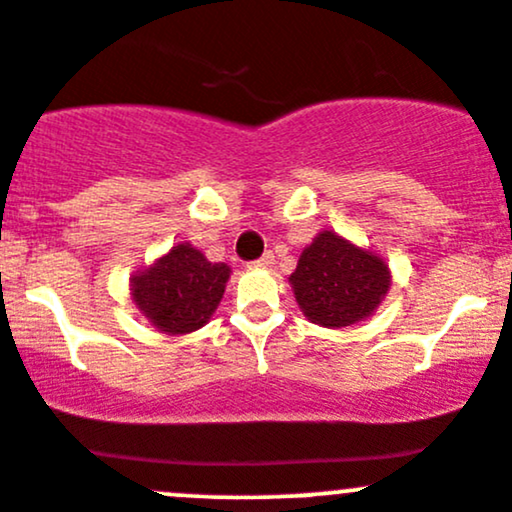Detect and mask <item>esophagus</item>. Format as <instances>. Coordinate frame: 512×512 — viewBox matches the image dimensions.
Segmentation results:
<instances>
[{
	"label": "esophagus",
	"mask_w": 512,
	"mask_h": 512,
	"mask_svg": "<svg viewBox=\"0 0 512 512\" xmlns=\"http://www.w3.org/2000/svg\"><path fill=\"white\" fill-rule=\"evenodd\" d=\"M273 261H276V256L271 254V251H266L261 258H256V261H251V268H271Z\"/></svg>",
	"instance_id": "esophagus-1"
}]
</instances>
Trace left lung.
<instances>
[{
	"mask_svg": "<svg viewBox=\"0 0 512 512\" xmlns=\"http://www.w3.org/2000/svg\"><path fill=\"white\" fill-rule=\"evenodd\" d=\"M290 285L307 320L339 329L376 312L390 288V271L378 254L324 229L300 254Z\"/></svg>",
	"mask_w": 512,
	"mask_h": 512,
	"instance_id": "8db88e82",
	"label": "left lung"
}]
</instances>
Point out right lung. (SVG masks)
<instances>
[{"label": "right lung", "instance_id": "add662e5", "mask_svg": "<svg viewBox=\"0 0 512 512\" xmlns=\"http://www.w3.org/2000/svg\"><path fill=\"white\" fill-rule=\"evenodd\" d=\"M232 268L207 261L183 241L131 278V298L163 334H190L205 327L222 300Z\"/></svg>", "mask_w": 512, "mask_h": 512}]
</instances>
